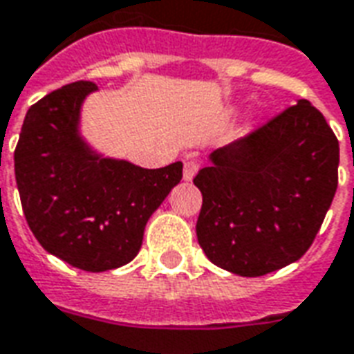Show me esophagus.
I'll use <instances>...</instances> for the list:
<instances>
[{
	"mask_svg": "<svg viewBox=\"0 0 354 354\" xmlns=\"http://www.w3.org/2000/svg\"><path fill=\"white\" fill-rule=\"evenodd\" d=\"M199 161H195V159H189V161L184 162V180L185 182H192L195 174L199 172Z\"/></svg>",
	"mask_w": 354,
	"mask_h": 354,
	"instance_id": "esophagus-1",
	"label": "esophagus"
}]
</instances>
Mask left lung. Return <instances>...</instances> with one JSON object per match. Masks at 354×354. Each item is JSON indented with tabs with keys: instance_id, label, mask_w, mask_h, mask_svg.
Returning a JSON list of instances; mask_svg holds the SVG:
<instances>
[{
	"instance_id": "obj_1",
	"label": "left lung",
	"mask_w": 354,
	"mask_h": 354,
	"mask_svg": "<svg viewBox=\"0 0 354 354\" xmlns=\"http://www.w3.org/2000/svg\"><path fill=\"white\" fill-rule=\"evenodd\" d=\"M210 161L193 178L203 193L197 241L208 260L241 277L299 260L337 189L339 144L319 109L297 100Z\"/></svg>"
}]
</instances>
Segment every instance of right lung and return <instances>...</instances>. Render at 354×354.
<instances>
[{"label": "right lung", "mask_w": 354, "mask_h": 354, "mask_svg": "<svg viewBox=\"0 0 354 354\" xmlns=\"http://www.w3.org/2000/svg\"><path fill=\"white\" fill-rule=\"evenodd\" d=\"M96 91L75 81L28 109L15 176L30 230L53 256L83 271L134 260L144 230L182 180V161L142 169L94 153L80 136L81 104Z\"/></svg>", "instance_id": "add662e5"}]
</instances>
